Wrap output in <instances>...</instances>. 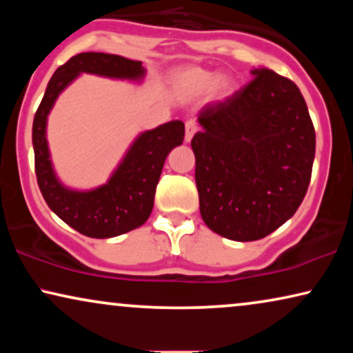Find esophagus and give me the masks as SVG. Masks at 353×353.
Returning a JSON list of instances; mask_svg holds the SVG:
<instances>
[{"instance_id":"34e87169","label":"esophagus","mask_w":353,"mask_h":353,"mask_svg":"<svg viewBox=\"0 0 353 353\" xmlns=\"http://www.w3.org/2000/svg\"><path fill=\"white\" fill-rule=\"evenodd\" d=\"M197 130H199V128H197V123L194 122V120H188L186 125H185V141L186 143L191 141Z\"/></svg>"}]
</instances>
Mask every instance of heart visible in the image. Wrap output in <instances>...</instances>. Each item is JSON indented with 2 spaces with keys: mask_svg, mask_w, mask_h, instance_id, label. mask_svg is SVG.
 Masks as SVG:
<instances>
[{
  "mask_svg": "<svg viewBox=\"0 0 353 353\" xmlns=\"http://www.w3.org/2000/svg\"><path fill=\"white\" fill-rule=\"evenodd\" d=\"M168 86L172 94L183 101L199 98L205 91L215 99H223L233 91L234 79L228 74L215 75L212 70L199 65H185L172 70Z\"/></svg>",
  "mask_w": 353,
  "mask_h": 353,
  "instance_id": "b5f03b06",
  "label": "heart"
}]
</instances>
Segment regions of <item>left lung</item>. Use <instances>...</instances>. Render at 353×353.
Masks as SVG:
<instances>
[{
    "mask_svg": "<svg viewBox=\"0 0 353 353\" xmlns=\"http://www.w3.org/2000/svg\"><path fill=\"white\" fill-rule=\"evenodd\" d=\"M207 104L191 148L202 220L233 241L262 239L296 214L315 159V128L297 85L276 72Z\"/></svg>",
    "mask_w": 353,
    "mask_h": 353,
    "instance_id": "obj_1",
    "label": "left lung"
}]
</instances>
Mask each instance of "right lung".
Returning a JSON list of instances; mask_svg holds the SVG:
<instances>
[{
    "label": "right lung",
    "mask_w": 353,
    "mask_h": 353,
    "mask_svg": "<svg viewBox=\"0 0 353 353\" xmlns=\"http://www.w3.org/2000/svg\"><path fill=\"white\" fill-rule=\"evenodd\" d=\"M80 74L141 81L146 69L141 61H132L117 54L80 52L70 57L51 77L33 119L35 173L48 207L62 221L88 238H114L138 228L149 219L163 162L168 152L183 143L185 123L181 120H172L143 132L104 185L90 191L65 188L52 168L46 122L57 96Z\"/></svg>",
    "instance_id": "add662e5"
}]
</instances>
